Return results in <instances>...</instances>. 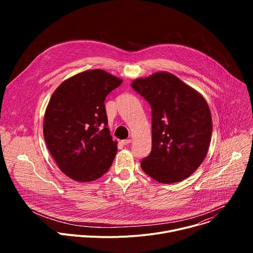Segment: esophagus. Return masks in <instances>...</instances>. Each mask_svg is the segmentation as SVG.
<instances>
[{
  "mask_svg": "<svg viewBox=\"0 0 253 253\" xmlns=\"http://www.w3.org/2000/svg\"><path fill=\"white\" fill-rule=\"evenodd\" d=\"M121 142H122V144H123V145H128V144H129V143H131V139H126V140H122Z\"/></svg>",
  "mask_w": 253,
  "mask_h": 253,
  "instance_id": "esophagus-1",
  "label": "esophagus"
}]
</instances>
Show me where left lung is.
I'll return each instance as SVG.
<instances>
[{
  "label": "left lung",
  "mask_w": 253,
  "mask_h": 253,
  "mask_svg": "<svg viewBox=\"0 0 253 253\" xmlns=\"http://www.w3.org/2000/svg\"><path fill=\"white\" fill-rule=\"evenodd\" d=\"M152 108V149L141 168L156 181L180 182L207 155L212 119L208 104L195 89L168 72L131 83Z\"/></svg>",
  "instance_id": "obj_1"
}]
</instances>
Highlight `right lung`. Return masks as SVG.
<instances>
[{
    "instance_id": "add662e5",
    "label": "right lung",
    "mask_w": 253,
    "mask_h": 253,
    "mask_svg": "<svg viewBox=\"0 0 253 253\" xmlns=\"http://www.w3.org/2000/svg\"><path fill=\"white\" fill-rule=\"evenodd\" d=\"M122 82L104 70H87L63 81L48 103L46 145L60 170L75 181H94L113 163L117 142L107 128L104 101Z\"/></svg>"
}]
</instances>
